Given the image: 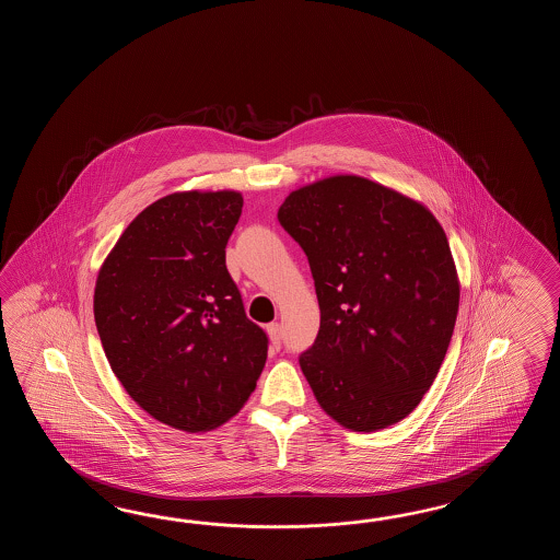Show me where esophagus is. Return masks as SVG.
I'll list each match as a JSON object with an SVG mask.
<instances>
[{
  "label": "esophagus",
  "mask_w": 560,
  "mask_h": 560,
  "mask_svg": "<svg viewBox=\"0 0 560 560\" xmlns=\"http://www.w3.org/2000/svg\"><path fill=\"white\" fill-rule=\"evenodd\" d=\"M268 336H270V342H272V348L275 350H280V345H282V326L275 322V324H268Z\"/></svg>",
  "instance_id": "34e87169"
}]
</instances>
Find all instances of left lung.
<instances>
[{"instance_id": "obj_1", "label": "left lung", "mask_w": 560, "mask_h": 560, "mask_svg": "<svg viewBox=\"0 0 560 560\" xmlns=\"http://www.w3.org/2000/svg\"><path fill=\"white\" fill-rule=\"evenodd\" d=\"M278 220L308 258L320 330L298 362L326 415L386 429L429 393L451 345L460 285L439 220L360 176L294 190Z\"/></svg>"}]
</instances>
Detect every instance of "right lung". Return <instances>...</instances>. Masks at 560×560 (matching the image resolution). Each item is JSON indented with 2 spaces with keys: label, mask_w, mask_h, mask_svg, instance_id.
Instances as JSON below:
<instances>
[{
  "label": "right lung",
  "mask_w": 560,
  "mask_h": 560,
  "mask_svg": "<svg viewBox=\"0 0 560 560\" xmlns=\"http://www.w3.org/2000/svg\"><path fill=\"white\" fill-rule=\"evenodd\" d=\"M238 191H178L133 218L95 282L94 316L126 393L167 427L206 432L256 388L268 336L226 268Z\"/></svg>",
  "instance_id": "obj_1"
}]
</instances>
